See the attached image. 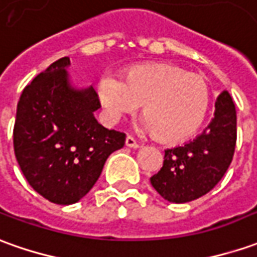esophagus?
Returning <instances> with one entry per match:
<instances>
[{"label":"esophagus","mask_w":257,"mask_h":257,"mask_svg":"<svg viewBox=\"0 0 257 257\" xmlns=\"http://www.w3.org/2000/svg\"><path fill=\"white\" fill-rule=\"evenodd\" d=\"M125 145L128 146V148H132V149H136V148H139V145L135 141V138L134 136L128 135L126 136V139H125Z\"/></svg>","instance_id":"esophagus-1"}]
</instances>
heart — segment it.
I'll return each instance as SVG.
<instances>
[{
	"instance_id": "obj_1",
	"label": "heart",
	"mask_w": 257,
	"mask_h": 257,
	"mask_svg": "<svg viewBox=\"0 0 257 257\" xmlns=\"http://www.w3.org/2000/svg\"><path fill=\"white\" fill-rule=\"evenodd\" d=\"M98 98L109 121L132 114L142 104L141 125L166 142L193 135L201 126L209 106L205 78L170 63L142 64L121 78H99Z\"/></svg>"
}]
</instances>
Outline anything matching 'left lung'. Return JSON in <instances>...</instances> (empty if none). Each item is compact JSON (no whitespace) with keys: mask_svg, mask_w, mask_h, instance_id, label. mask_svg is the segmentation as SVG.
<instances>
[{"mask_svg":"<svg viewBox=\"0 0 257 257\" xmlns=\"http://www.w3.org/2000/svg\"><path fill=\"white\" fill-rule=\"evenodd\" d=\"M236 146V109L231 94L215 101L214 118L201 135L165 151L163 167L151 177L153 188L176 204L193 201L215 187L231 165Z\"/></svg>","mask_w":257,"mask_h":257,"instance_id":"1","label":"left lung"}]
</instances>
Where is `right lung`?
Masks as SVG:
<instances>
[{"label":"right lung","mask_w":257,"mask_h":257,"mask_svg":"<svg viewBox=\"0 0 257 257\" xmlns=\"http://www.w3.org/2000/svg\"><path fill=\"white\" fill-rule=\"evenodd\" d=\"M62 57L21 94L14 152L31 187L55 204L80 201L98 180L105 160L125 145V134L94 118L99 104L92 87L74 88Z\"/></svg>","instance_id":"1"}]
</instances>
